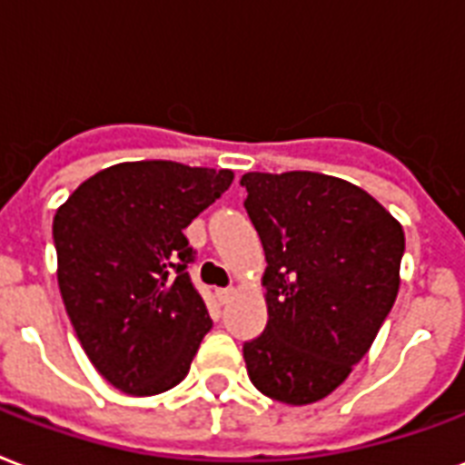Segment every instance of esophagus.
Masks as SVG:
<instances>
[{"label": "esophagus", "mask_w": 465, "mask_h": 465, "mask_svg": "<svg viewBox=\"0 0 465 465\" xmlns=\"http://www.w3.org/2000/svg\"><path fill=\"white\" fill-rule=\"evenodd\" d=\"M233 295H236V290H233V288H222V290H217V300H219V302H222V304L229 302V300H232Z\"/></svg>", "instance_id": "1"}]
</instances>
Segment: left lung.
I'll list each match as a JSON object with an SVG mask.
<instances>
[{"label":"left lung","instance_id":"left-lung-1","mask_svg":"<svg viewBox=\"0 0 465 465\" xmlns=\"http://www.w3.org/2000/svg\"><path fill=\"white\" fill-rule=\"evenodd\" d=\"M241 185L268 263V324L243 343L248 378L278 402L312 405L349 378L392 310L405 233L339 177L246 173Z\"/></svg>","mask_w":465,"mask_h":465}]
</instances>
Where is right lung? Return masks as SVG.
Instances as JSON below:
<instances>
[{
    "label": "right lung",
    "instance_id": "right-lung-1",
    "mask_svg": "<svg viewBox=\"0 0 465 465\" xmlns=\"http://www.w3.org/2000/svg\"><path fill=\"white\" fill-rule=\"evenodd\" d=\"M232 170L119 163L84 180L53 219L58 285L87 359L129 395H158L190 371L212 329L183 229L219 200Z\"/></svg>",
    "mask_w": 465,
    "mask_h": 465
}]
</instances>
